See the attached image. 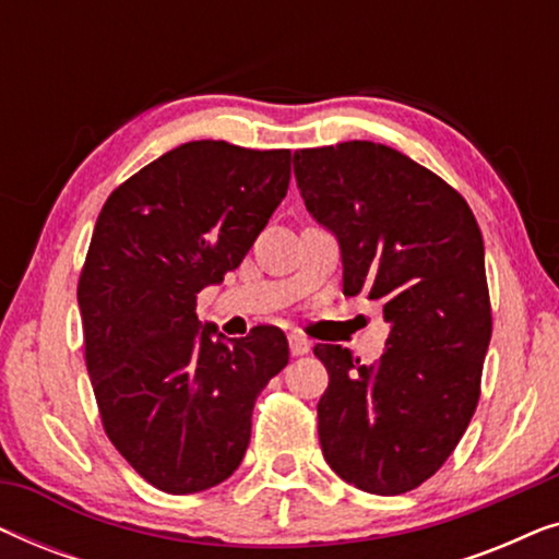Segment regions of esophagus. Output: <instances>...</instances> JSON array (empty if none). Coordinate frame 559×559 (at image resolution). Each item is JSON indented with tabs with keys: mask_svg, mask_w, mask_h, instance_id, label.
Masks as SVG:
<instances>
[{
	"mask_svg": "<svg viewBox=\"0 0 559 559\" xmlns=\"http://www.w3.org/2000/svg\"><path fill=\"white\" fill-rule=\"evenodd\" d=\"M312 348V343L305 335H289V354L305 356Z\"/></svg>",
	"mask_w": 559,
	"mask_h": 559,
	"instance_id": "34e87169",
	"label": "esophagus"
}]
</instances>
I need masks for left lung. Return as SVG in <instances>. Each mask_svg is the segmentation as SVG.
<instances>
[{"instance_id":"1","label":"left lung","mask_w":559,"mask_h":559,"mask_svg":"<svg viewBox=\"0 0 559 559\" xmlns=\"http://www.w3.org/2000/svg\"><path fill=\"white\" fill-rule=\"evenodd\" d=\"M305 209L335 236L343 295L384 305L386 348L361 364L318 343L328 389L320 448L346 484L396 496L425 484L461 442L491 341L484 236L463 195L386 144L297 150Z\"/></svg>"}]
</instances>
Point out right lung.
<instances>
[{"mask_svg":"<svg viewBox=\"0 0 559 559\" xmlns=\"http://www.w3.org/2000/svg\"><path fill=\"white\" fill-rule=\"evenodd\" d=\"M289 150L186 142L114 190L79 280L86 366L104 430L165 493L239 468L257 396L289 361L285 333L226 341L195 297L236 270L287 195Z\"/></svg>","mask_w":559,"mask_h":559,"instance_id":"1","label":"right lung"}]
</instances>
